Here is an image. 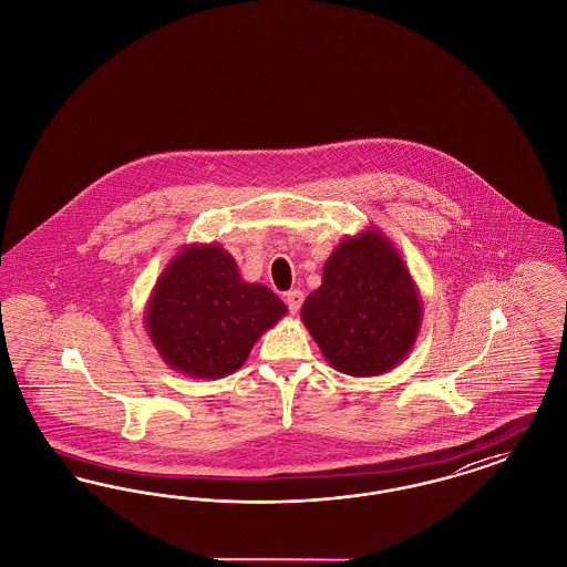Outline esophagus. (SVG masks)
<instances>
[{"instance_id": "1", "label": "esophagus", "mask_w": 567, "mask_h": 567, "mask_svg": "<svg viewBox=\"0 0 567 567\" xmlns=\"http://www.w3.org/2000/svg\"><path fill=\"white\" fill-rule=\"evenodd\" d=\"M285 301H287L291 315H297L299 308H301V303H303V293H301L299 289H293V291H289V293L285 296Z\"/></svg>"}]
</instances>
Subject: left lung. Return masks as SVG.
I'll return each instance as SVG.
<instances>
[{"mask_svg":"<svg viewBox=\"0 0 567 567\" xmlns=\"http://www.w3.org/2000/svg\"><path fill=\"white\" fill-rule=\"evenodd\" d=\"M301 321L333 370L380 377L412 351L423 303L398 248L370 227L333 248Z\"/></svg>","mask_w":567,"mask_h":567,"instance_id":"obj_1","label":"left lung"}]
</instances>
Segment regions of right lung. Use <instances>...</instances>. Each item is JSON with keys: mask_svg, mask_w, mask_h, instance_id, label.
Here are the masks:
<instances>
[{"mask_svg": "<svg viewBox=\"0 0 567 567\" xmlns=\"http://www.w3.org/2000/svg\"><path fill=\"white\" fill-rule=\"evenodd\" d=\"M287 315L268 287L246 282L218 244H187L162 271L144 324L163 361L190 378L240 370L264 331Z\"/></svg>", "mask_w": 567, "mask_h": 567, "instance_id": "1", "label": "right lung"}]
</instances>
